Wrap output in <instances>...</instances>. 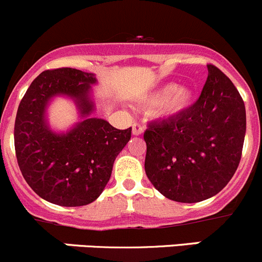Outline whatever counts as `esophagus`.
<instances>
[{
	"label": "esophagus",
	"instance_id": "esophagus-1",
	"mask_svg": "<svg viewBox=\"0 0 262 262\" xmlns=\"http://www.w3.org/2000/svg\"><path fill=\"white\" fill-rule=\"evenodd\" d=\"M144 132V125L142 123H134L133 124V134L134 136H141Z\"/></svg>",
	"mask_w": 262,
	"mask_h": 262
}]
</instances>
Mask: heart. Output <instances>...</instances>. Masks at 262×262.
I'll return each mask as SVG.
<instances>
[{
    "label": "heart",
    "instance_id": "heart-1",
    "mask_svg": "<svg viewBox=\"0 0 262 262\" xmlns=\"http://www.w3.org/2000/svg\"><path fill=\"white\" fill-rule=\"evenodd\" d=\"M195 95L187 87H178L176 83H168L153 92L148 99L150 106H161L166 115H178L186 112L192 105Z\"/></svg>",
    "mask_w": 262,
    "mask_h": 262
}]
</instances>
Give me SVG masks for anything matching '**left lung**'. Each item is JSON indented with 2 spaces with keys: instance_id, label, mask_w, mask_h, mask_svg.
Segmentation results:
<instances>
[{
  "instance_id": "obj_1",
  "label": "left lung",
  "mask_w": 262,
  "mask_h": 262,
  "mask_svg": "<svg viewBox=\"0 0 262 262\" xmlns=\"http://www.w3.org/2000/svg\"><path fill=\"white\" fill-rule=\"evenodd\" d=\"M246 109L232 81L213 64L199 99L186 112L148 124L144 168L166 198L198 203L218 194L239 165Z\"/></svg>"
}]
</instances>
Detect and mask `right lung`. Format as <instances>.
<instances>
[{"instance_id": "obj_1", "label": "right lung", "mask_w": 262, "mask_h": 262, "mask_svg": "<svg viewBox=\"0 0 262 262\" xmlns=\"http://www.w3.org/2000/svg\"><path fill=\"white\" fill-rule=\"evenodd\" d=\"M91 73L75 68L41 72L18 105L15 152L29 186L40 198L62 207H81L96 200L112 176L116 156L125 147L132 128L116 129L106 120L84 119L66 134L50 132L44 110L50 97H75L83 116L92 112L89 100Z\"/></svg>"}]
</instances>
